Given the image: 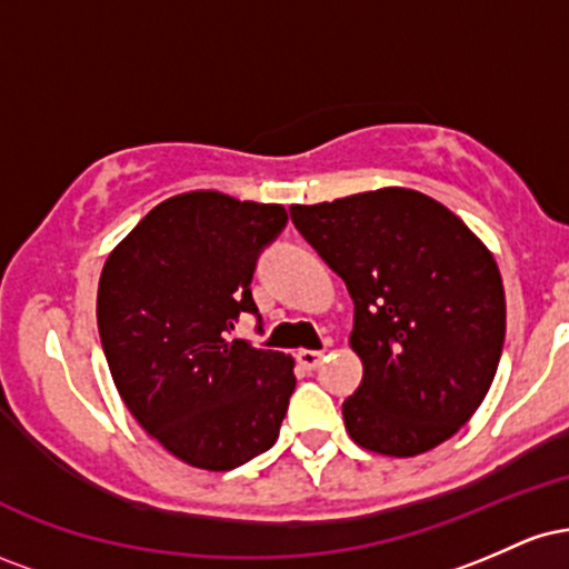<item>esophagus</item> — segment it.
Segmentation results:
<instances>
[{
  "label": "esophagus",
  "instance_id": "1",
  "mask_svg": "<svg viewBox=\"0 0 569 569\" xmlns=\"http://www.w3.org/2000/svg\"><path fill=\"white\" fill-rule=\"evenodd\" d=\"M297 361L302 363V367H305L307 371H312V369L321 367L323 352H321V350H299V352H297Z\"/></svg>",
  "mask_w": 569,
  "mask_h": 569
}]
</instances>
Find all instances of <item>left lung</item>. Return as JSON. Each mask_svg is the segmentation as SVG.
Returning <instances> with one entry per match:
<instances>
[{"mask_svg":"<svg viewBox=\"0 0 569 569\" xmlns=\"http://www.w3.org/2000/svg\"><path fill=\"white\" fill-rule=\"evenodd\" d=\"M291 221L348 286L363 380L345 428L371 452L415 457L471 420L506 342L500 270L466 221L415 189H377Z\"/></svg>","mask_w":569,"mask_h":569,"instance_id":"1","label":"left lung"}]
</instances>
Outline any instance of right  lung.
Segmentation results:
<instances>
[{
	"instance_id": "add662e5",
	"label": "right lung",
	"mask_w": 569,
	"mask_h": 569,
	"mask_svg": "<svg viewBox=\"0 0 569 569\" xmlns=\"http://www.w3.org/2000/svg\"><path fill=\"white\" fill-rule=\"evenodd\" d=\"M289 224L283 206L187 192L160 202L107 259L98 335L130 415L173 457L232 471L278 439L293 361L230 339L259 318L251 280Z\"/></svg>"
}]
</instances>
